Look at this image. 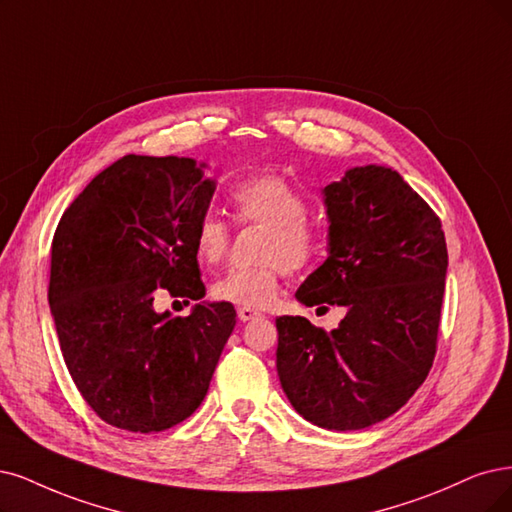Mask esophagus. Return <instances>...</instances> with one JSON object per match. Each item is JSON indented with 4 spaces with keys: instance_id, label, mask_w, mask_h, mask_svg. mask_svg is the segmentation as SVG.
<instances>
[{
    "instance_id": "1",
    "label": "esophagus",
    "mask_w": 512,
    "mask_h": 512,
    "mask_svg": "<svg viewBox=\"0 0 512 512\" xmlns=\"http://www.w3.org/2000/svg\"><path fill=\"white\" fill-rule=\"evenodd\" d=\"M259 316H261V312H257V310H253V308H246V306L238 308V318L242 320V323H249V320H255V318H259Z\"/></svg>"
}]
</instances>
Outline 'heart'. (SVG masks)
<instances>
[{
	"mask_svg": "<svg viewBox=\"0 0 512 512\" xmlns=\"http://www.w3.org/2000/svg\"><path fill=\"white\" fill-rule=\"evenodd\" d=\"M232 211L238 223L263 225L257 259L249 268H232L215 280L217 301L246 308L274 304L282 270L306 268L318 251V236L308 221V202L299 189L280 175H257L236 185ZM232 232L217 215H204L194 234V251L202 263L215 266L230 251Z\"/></svg>",
	"mask_w": 512,
	"mask_h": 512,
	"instance_id": "1",
	"label": "heart"
}]
</instances>
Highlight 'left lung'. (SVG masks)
Wrapping results in <instances>:
<instances>
[{
    "label": "left lung",
    "mask_w": 512,
    "mask_h": 512,
    "mask_svg": "<svg viewBox=\"0 0 512 512\" xmlns=\"http://www.w3.org/2000/svg\"><path fill=\"white\" fill-rule=\"evenodd\" d=\"M329 242L299 304L342 306L327 333L276 318V369L295 411L327 430L390 418L422 386L437 352L447 274L439 217L388 166H354L323 189ZM325 308V306H323Z\"/></svg>",
    "instance_id": "left-lung-1"
}]
</instances>
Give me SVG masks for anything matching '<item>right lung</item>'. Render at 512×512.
<instances>
[{"instance_id":"1","label":"right lung","mask_w":512,"mask_h":512,"mask_svg":"<svg viewBox=\"0 0 512 512\" xmlns=\"http://www.w3.org/2000/svg\"><path fill=\"white\" fill-rule=\"evenodd\" d=\"M194 158L128 154L94 177L52 240L48 301L65 365L107 424L160 432L208 392L236 310L200 301L194 234L215 179ZM162 292L198 300L189 317L156 313Z\"/></svg>"}]
</instances>
